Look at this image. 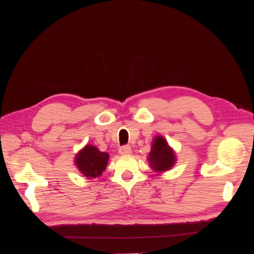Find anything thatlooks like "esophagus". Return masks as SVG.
<instances>
[{"mask_svg": "<svg viewBox=\"0 0 254 254\" xmlns=\"http://www.w3.org/2000/svg\"><path fill=\"white\" fill-rule=\"evenodd\" d=\"M119 152L121 153V155H130V153H131V147L128 145L122 146V147L119 149Z\"/></svg>", "mask_w": 254, "mask_h": 254, "instance_id": "34e87169", "label": "esophagus"}]
</instances>
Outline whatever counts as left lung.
<instances>
[{"label":"left lung","mask_w":254,"mask_h":254,"mask_svg":"<svg viewBox=\"0 0 254 254\" xmlns=\"http://www.w3.org/2000/svg\"><path fill=\"white\" fill-rule=\"evenodd\" d=\"M149 165L155 172L162 173L171 170L176 163L175 151L171 148L163 136L157 135L153 139L151 150L148 155Z\"/></svg>","instance_id":"8db88e82"}]
</instances>
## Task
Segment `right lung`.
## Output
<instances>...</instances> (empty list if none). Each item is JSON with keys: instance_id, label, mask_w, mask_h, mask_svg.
<instances>
[{"instance_id": "right-lung-1", "label": "right lung", "mask_w": 254, "mask_h": 254, "mask_svg": "<svg viewBox=\"0 0 254 254\" xmlns=\"http://www.w3.org/2000/svg\"><path fill=\"white\" fill-rule=\"evenodd\" d=\"M108 159L109 155L107 152L99 151L95 146L86 145L76 155L75 164L87 178H96L106 170Z\"/></svg>"}]
</instances>
